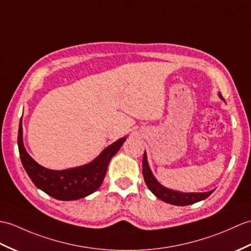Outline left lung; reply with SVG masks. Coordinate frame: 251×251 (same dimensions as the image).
<instances>
[{
	"label": "left lung",
	"instance_id": "1",
	"mask_svg": "<svg viewBox=\"0 0 251 251\" xmlns=\"http://www.w3.org/2000/svg\"><path fill=\"white\" fill-rule=\"evenodd\" d=\"M218 96L220 97V99L225 100L220 93H218ZM142 173L149 189L152 191L153 194L158 198V199L172 205H177V206L189 205V204H192V203L206 199V198L211 196L213 192V190L207 191V192H182V191L169 189L165 187V186H162L153 176L152 170H151V168L149 166L148 157L145 152L142 159Z\"/></svg>",
	"mask_w": 251,
	"mask_h": 251
}]
</instances>
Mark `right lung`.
<instances>
[{
    "mask_svg": "<svg viewBox=\"0 0 251 251\" xmlns=\"http://www.w3.org/2000/svg\"><path fill=\"white\" fill-rule=\"evenodd\" d=\"M125 141L126 137L119 139L118 141L104 149L94 160L86 165L65 169V170H51L37 164L28 155L23 145L22 118L19 123V154L27 176L37 188L61 201L81 199L93 194L100 187L110 160L119 152Z\"/></svg>",
    "mask_w": 251,
    "mask_h": 251,
    "instance_id": "obj_1",
    "label": "right lung"
}]
</instances>
